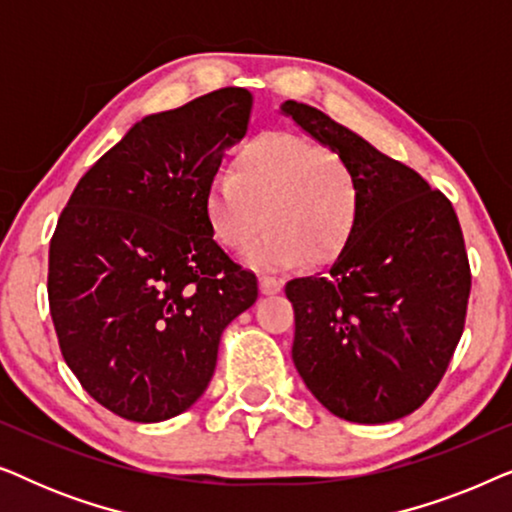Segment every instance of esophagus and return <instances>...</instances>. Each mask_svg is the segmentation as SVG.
I'll return each instance as SVG.
<instances>
[{"label":"esophagus","mask_w":512,"mask_h":512,"mask_svg":"<svg viewBox=\"0 0 512 512\" xmlns=\"http://www.w3.org/2000/svg\"><path fill=\"white\" fill-rule=\"evenodd\" d=\"M258 284H261V293L265 296H275L284 289V282L279 277H270V275H261L258 277Z\"/></svg>","instance_id":"34e87169"}]
</instances>
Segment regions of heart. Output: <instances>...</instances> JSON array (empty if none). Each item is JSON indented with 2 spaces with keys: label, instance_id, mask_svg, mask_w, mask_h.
<instances>
[{
  "label": "heart",
  "instance_id": "obj_1",
  "mask_svg": "<svg viewBox=\"0 0 512 512\" xmlns=\"http://www.w3.org/2000/svg\"><path fill=\"white\" fill-rule=\"evenodd\" d=\"M361 212V188L338 153L289 132H265L242 146L233 172L212 179L205 193L209 233L240 254L261 233L247 261L284 268L305 256L321 265L338 258L352 240Z\"/></svg>",
  "mask_w": 512,
  "mask_h": 512
}]
</instances>
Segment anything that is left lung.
<instances>
[{"instance_id": "8db88e82", "label": "left lung", "mask_w": 512, "mask_h": 512, "mask_svg": "<svg viewBox=\"0 0 512 512\" xmlns=\"http://www.w3.org/2000/svg\"><path fill=\"white\" fill-rule=\"evenodd\" d=\"M282 111L345 158L361 188L359 223L328 275L286 284L293 363L335 417L394 422L433 394L464 333L471 268L459 219L415 170L324 111L293 100Z\"/></svg>"}]
</instances>
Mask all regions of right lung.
<instances>
[{
    "label": "right lung",
    "instance_id": "add662e5",
    "mask_svg": "<svg viewBox=\"0 0 512 512\" xmlns=\"http://www.w3.org/2000/svg\"><path fill=\"white\" fill-rule=\"evenodd\" d=\"M247 88H221L132 125L76 184L48 251L60 352L97 403L130 422L191 408L221 333L258 298L214 242L205 193L244 137Z\"/></svg>",
    "mask_w": 512,
    "mask_h": 512
}]
</instances>
